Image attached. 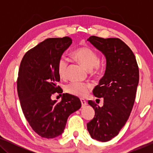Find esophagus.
Instances as JSON below:
<instances>
[{
	"mask_svg": "<svg viewBox=\"0 0 153 153\" xmlns=\"http://www.w3.org/2000/svg\"><path fill=\"white\" fill-rule=\"evenodd\" d=\"M80 100H81V105H82L83 107V106H85V105H86V104H87V102H86V101H85V100H83V99H81Z\"/></svg>",
	"mask_w": 153,
	"mask_h": 153,
	"instance_id": "esophagus-1",
	"label": "esophagus"
}]
</instances>
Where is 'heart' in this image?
Returning <instances> with one entry per match:
<instances>
[{
    "mask_svg": "<svg viewBox=\"0 0 153 153\" xmlns=\"http://www.w3.org/2000/svg\"><path fill=\"white\" fill-rule=\"evenodd\" d=\"M73 56L77 61L91 70L93 75L99 74L102 72V68L99 64L100 58L98 54L91 48L83 46L75 50ZM68 61L66 58L60 57L57 62V72L60 78H65L68 70ZM91 85L88 83H81L73 81L66 85L65 90L68 93L77 97H84L88 94Z\"/></svg>",
    "mask_w": 153,
    "mask_h": 153,
    "instance_id": "obj_1",
    "label": "heart"
}]
</instances>
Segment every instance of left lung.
Returning <instances> with one entry per match:
<instances>
[{
    "label": "left lung",
    "mask_w": 153,
    "mask_h": 153,
    "mask_svg": "<svg viewBox=\"0 0 153 153\" xmlns=\"http://www.w3.org/2000/svg\"><path fill=\"white\" fill-rule=\"evenodd\" d=\"M87 40L106 59L105 74L93 91L95 97L104 98V105L88 102L95 114L87 129L93 139L106 142L118 135L128 120L139 84V67L132 51L120 39L93 35Z\"/></svg>",
    "instance_id": "8db88e82"
}]
</instances>
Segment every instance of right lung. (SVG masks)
<instances>
[{
	"label": "right lung",
	"instance_id": "1",
	"mask_svg": "<svg viewBox=\"0 0 153 153\" xmlns=\"http://www.w3.org/2000/svg\"><path fill=\"white\" fill-rule=\"evenodd\" d=\"M72 42L70 37L48 38L27 51L20 63L17 92L22 109L30 126L43 138L61 134L69 116L81 106L79 98L68 93L59 102L51 100L53 94L62 93L57 85V62Z\"/></svg>",
	"mask_w": 153,
	"mask_h": 153
}]
</instances>
